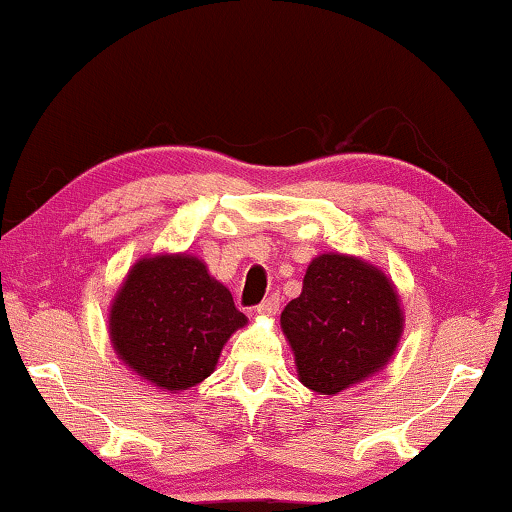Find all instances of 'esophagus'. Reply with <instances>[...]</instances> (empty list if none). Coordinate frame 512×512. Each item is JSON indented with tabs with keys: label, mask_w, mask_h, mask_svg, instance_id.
I'll return each instance as SVG.
<instances>
[{
	"label": "esophagus",
	"mask_w": 512,
	"mask_h": 512,
	"mask_svg": "<svg viewBox=\"0 0 512 512\" xmlns=\"http://www.w3.org/2000/svg\"><path fill=\"white\" fill-rule=\"evenodd\" d=\"M277 311H279V295H270L267 300H263L256 306L258 316H274Z\"/></svg>",
	"instance_id": "34e87169"
}]
</instances>
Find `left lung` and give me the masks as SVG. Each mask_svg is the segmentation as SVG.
Listing matches in <instances>:
<instances>
[{
  "label": "left lung",
  "mask_w": 512,
  "mask_h": 512,
  "mask_svg": "<svg viewBox=\"0 0 512 512\" xmlns=\"http://www.w3.org/2000/svg\"><path fill=\"white\" fill-rule=\"evenodd\" d=\"M281 329L304 387L336 396L387 366L403 334V309L375 265L322 254L306 267L302 295L283 309Z\"/></svg>",
  "instance_id": "1"
}]
</instances>
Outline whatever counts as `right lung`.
Listing matches in <instances>:
<instances>
[{
  "label": "right lung",
  "instance_id": "right-lung-1",
  "mask_svg": "<svg viewBox=\"0 0 512 512\" xmlns=\"http://www.w3.org/2000/svg\"><path fill=\"white\" fill-rule=\"evenodd\" d=\"M245 325L229 288L190 254L139 258L109 309L116 355L171 393L206 380L224 343Z\"/></svg>",
  "mask_w": 512,
  "mask_h": 512
}]
</instances>
